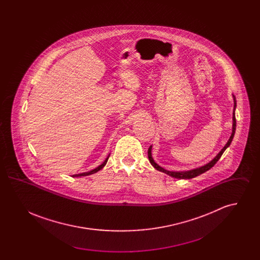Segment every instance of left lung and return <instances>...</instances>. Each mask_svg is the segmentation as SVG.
<instances>
[{"label":"left lung","instance_id":"left-lung-1","mask_svg":"<svg viewBox=\"0 0 260 260\" xmlns=\"http://www.w3.org/2000/svg\"><path fill=\"white\" fill-rule=\"evenodd\" d=\"M233 99H234V109H233V117H232V119H233V124H232V134H231V136H230V138L228 139V141H227V143L225 144V146L223 147L221 150H220V152L210 161V162H208V164H206L205 166H202V167H199V168H196V169H193V170H190V171H181V172H171V171H168V170H165L164 168H161L160 167L156 161H154V159H153V157H152V146H150L148 149V159L149 161L151 162V165L157 170V171H159V172H161V173H166V174H168V175H170V176H172V177H174V178H178V179H190V178H194V177H196V176H198L200 174H202V173H206L207 171H209L210 170L216 162L217 161L220 159V157L222 156L223 153H224V151L226 150V149L228 148L229 146H230V144H231V142H232V140H233V137H234V135H235V131H236V117H235V110H236V106H237V101H236L235 95H233Z\"/></svg>","mask_w":260,"mask_h":260}]
</instances>
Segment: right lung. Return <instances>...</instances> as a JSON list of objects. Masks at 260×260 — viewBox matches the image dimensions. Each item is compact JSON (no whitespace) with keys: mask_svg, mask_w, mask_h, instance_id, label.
I'll list each match as a JSON object with an SVG mask.
<instances>
[{"mask_svg":"<svg viewBox=\"0 0 260 260\" xmlns=\"http://www.w3.org/2000/svg\"><path fill=\"white\" fill-rule=\"evenodd\" d=\"M109 156H110V154L107 156V158L105 159V161H103L100 166H99L98 168H95L94 170H92V171H89V172H87V173H79V174H73L72 175V177H79V176H86V175H89V174H92V173H98L99 171H100L101 169H103V167L106 165V162L108 161V159H109Z\"/></svg>","mask_w":260,"mask_h":260,"instance_id":"right-lung-1","label":"right lung"}]
</instances>
